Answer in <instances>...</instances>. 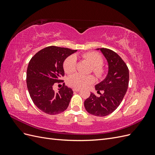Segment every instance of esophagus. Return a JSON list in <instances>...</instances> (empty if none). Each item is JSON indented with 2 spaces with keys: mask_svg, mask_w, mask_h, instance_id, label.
Masks as SVG:
<instances>
[{
  "mask_svg": "<svg viewBox=\"0 0 155 155\" xmlns=\"http://www.w3.org/2000/svg\"><path fill=\"white\" fill-rule=\"evenodd\" d=\"M73 91H75V92H79V91H81V89L80 88H73Z\"/></svg>",
  "mask_w": 155,
  "mask_h": 155,
  "instance_id": "esophagus-1",
  "label": "esophagus"
}]
</instances>
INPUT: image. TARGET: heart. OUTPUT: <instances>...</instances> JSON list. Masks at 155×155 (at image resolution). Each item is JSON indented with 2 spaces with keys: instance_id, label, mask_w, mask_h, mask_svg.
Masks as SVG:
<instances>
[{
  "instance_id": "1",
  "label": "heart",
  "mask_w": 155,
  "mask_h": 155,
  "mask_svg": "<svg viewBox=\"0 0 155 155\" xmlns=\"http://www.w3.org/2000/svg\"><path fill=\"white\" fill-rule=\"evenodd\" d=\"M81 57L90 63L92 66L93 72L98 77H101L105 72V70L101 66L104 59L100 54L96 52H87L81 55ZM64 72L71 74L76 70V58L73 55L70 56L64 61L63 64ZM68 83L74 88H83L94 83L95 78L92 75H83L81 74H75L68 78Z\"/></svg>"
}]
</instances>
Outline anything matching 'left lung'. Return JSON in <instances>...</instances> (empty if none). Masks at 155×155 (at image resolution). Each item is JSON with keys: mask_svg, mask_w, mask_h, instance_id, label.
<instances>
[{"mask_svg": "<svg viewBox=\"0 0 155 155\" xmlns=\"http://www.w3.org/2000/svg\"><path fill=\"white\" fill-rule=\"evenodd\" d=\"M100 50L108 63L106 78L95 86L97 92L104 91L100 97L93 92L84 102L86 110L96 116H105L114 112L122 101L127 91L129 73L127 64L114 51L107 48Z\"/></svg>", "mask_w": 155, "mask_h": 155, "instance_id": "1", "label": "left lung"}]
</instances>
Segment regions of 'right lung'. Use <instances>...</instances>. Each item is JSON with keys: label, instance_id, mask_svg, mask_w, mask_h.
I'll list each match as a JSON object with an SVG mask.
<instances>
[{"label": "right lung", "instance_id": "1", "mask_svg": "<svg viewBox=\"0 0 155 155\" xmlns=\"http://www.w3.org/2000/svg\"><path fill=\"white\" fill-rule=\"evenodd\" d=\"M76 51L50 46L39 51L30 61L26 72L28 90L34 104L46 114L61 113L68 107L72 89L63 85L55 92L53 86L64 75V60Z\"/></svg>", "mask_w": 155, "mask_h": 155}]
</instances>
